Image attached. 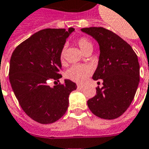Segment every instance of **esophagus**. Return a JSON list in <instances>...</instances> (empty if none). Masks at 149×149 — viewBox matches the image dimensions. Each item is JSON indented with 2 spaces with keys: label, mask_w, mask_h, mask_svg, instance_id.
Returning <instances> with one entry per match:
<instances>
[{
  "label": "esophagus",
  "mask_w": 149,
  "mask_h": 149,
  "mask_svg": "<svg viewBox=\"0 0 149 149\" xmlns=\"http://www.w3.org/2000/svg\"><path fill=\"white\" fill-rule=\"evenodd\" d=\"M78 89H83L84 88V86L83 85H80V84H78Z\"/></svg>",
  "instance_id": "1"
}]
</instances>
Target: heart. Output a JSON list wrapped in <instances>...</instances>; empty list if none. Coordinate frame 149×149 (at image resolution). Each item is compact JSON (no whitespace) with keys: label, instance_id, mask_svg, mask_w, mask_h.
Masks as SVG:
<instances>
[{"label":"heart","instance_id":"heart-1","mask_svg":"<svg viewBox=\"0 0 149 149\" xmlns=\"http://www.w3.org/2000/svg\"><path fill=\"white\" fill-rule=\"evenodd\" d=\"M78 46H79L81 50L84 54L89 50H93V44L89 39L85 37H81L77 40ZM64 51L65 49H63L61 52V60H63L64 58ZM91 73V70L86 65H75L71 66L66 71V77L71 79L74 82L82 83H84Z\"/></svg>","mask_w":149,"mask_h":149}]
</instances>
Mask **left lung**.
Wrapping results in <instances>:
<instances>
[{
    "label": "left lung",
    "mask_w": 149,
    "mask_h": 149,
    "mask_svg": "<svg viewBox=\"0 0 149 149\" xmlns=\"http://www.w3.org/2000/svg\"><path fill=\"white\" fill-rule=\"evenodd\" d=\"M81 31L95 39L100 46L99 63L92 79H102L96 95L87 101L91 112L104 120L122 116L132 102L140 82V65L132 46L120 36L103 27Z\"/></svg>",
    "instance_id": "obj_1"
}]
</instances>
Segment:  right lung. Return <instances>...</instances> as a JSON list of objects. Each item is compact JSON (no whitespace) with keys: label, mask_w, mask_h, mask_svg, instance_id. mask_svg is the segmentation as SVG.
I'll return each instance as SVG.
<instances>
[{"label":"right lung","mask_w":149,"mask_h":149,"mask_svg":"<svg viewBox=\"0 0 149 149\" xmlns=\"http://www.w3.org/2000/svg\"><path fill=\"white\" fill-rule=\"evenodd\" d=\"M74 28L46 29L33 34L13 52L9 82L23 111L43 124L58 120L66 113L69 95L76 90L69 79L50 87L47 81L62 78L61 52Z\"/></svg>","instance_id":"1"}]
</instances>
